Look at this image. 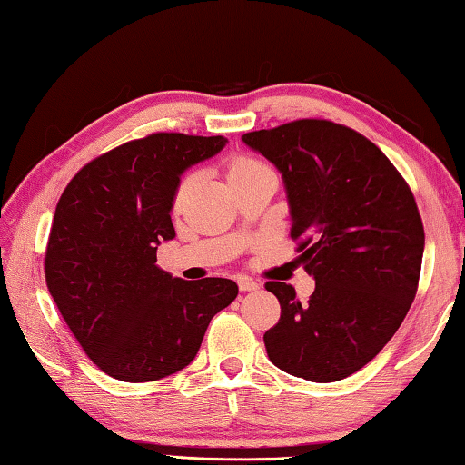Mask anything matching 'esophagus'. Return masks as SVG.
Here are the masks:
<instances>
[{"mask_svg":"<svg viewBox=\"0 0 465 465\" xmlns=\"http://www.w3.org/2000/svg\"><path fill=\"white\" fill-rule=\"evenodd\" d=\"M239 287H241V292H257V289L261 287L257 282H252L251 277H239Z\"/></svg>","mask_w":465,"mask_h":465,"instance_id":"esophagus-1","label":"esophagus"}]
</instances>
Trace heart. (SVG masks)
Masks as SVG:
<instances>
[{"label": "heart", "mask_w": 465, "mask_h": 465, "mask_svg": "<svg viewBox=\"0 0 465 465\" xmlns=\"http://www.w3.org/2000/svg\"><path fill=\"white\" fill-rule=\"evenodd\" d=\"M262 168H265V165H262L259 160H255V157H251V155H232L231 160H229V163H226V176H229V180L232 183V182L241 180L244 176H251V173H255V172H259ZM190 183H192V176H186V178L180 182L173 203H176V204L182 203L183 196H186L188 188H190Z\"/></svg>", "instance_id": "1"}]
</instances>
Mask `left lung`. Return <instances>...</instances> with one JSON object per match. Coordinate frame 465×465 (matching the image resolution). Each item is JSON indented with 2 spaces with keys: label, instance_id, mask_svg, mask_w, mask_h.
Instances as JSON below:
<instances>
[{
  "label": "left lung",
  "instance_id": "1",
  "mask_svg": "<svg viewBox=\"0 0 465 465\" xmlns=\"http://www.w3.org/2000/svg\"><path fill=\"white\" fill-rule=\"evenodd\" d=\"M242 142L282 172L289 234L315 279L308 303L292 285L265 283L282 305L262 336L267 354L305 381L346 379L395 336L415 300L425 232L413 192L371 139L334 121H289Z\"/></svg>",
  "mask_w": 465,
  "mask_h": 465
}]
</instances>
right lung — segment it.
I'll return each mask as SVG.
<instances>
[{
    "mask_svg": "<svg viewBox=\"0 0 465 465\" xmlns=\"http://www.w3.org/2000/svg\"><path fill=\"white\" fill-rule=\"evenodd\" d=\"M221 135L152 134L94 157L60 196L44 255L48 292L96 369L124 382L182 371L232 279L183 282L155 265L176 236L170 210L182 172L223 150Z\"/></svg>",
    "mask_w": 465,
    "mask_h": 465,
    "instance_id": "add662e5",
    "label": "right lung"
}]
</instances>
